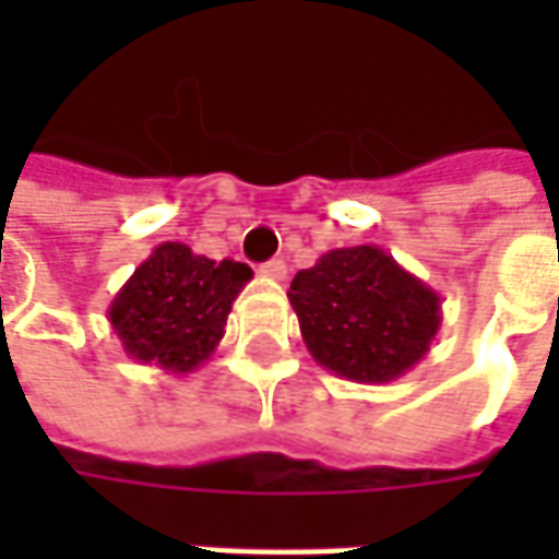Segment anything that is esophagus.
Returning <instances> with one entry per match:
<instances>
[{
    "label": "esophagus",
    "instance_id": "obj_1",
    "mask_svg": "<svg viewBox=\"0 0 559 559\" xmlns=\"http://www.w3.org/2000/svg\"><path fill=\"white\" fill-rule=\"evenodd\" d=\"M261 276H267V280H286V261L273 258L267 264H261Z\"/></svg>",
    "mask_w": 559,
    "mask_h": 559
}]
</instances>
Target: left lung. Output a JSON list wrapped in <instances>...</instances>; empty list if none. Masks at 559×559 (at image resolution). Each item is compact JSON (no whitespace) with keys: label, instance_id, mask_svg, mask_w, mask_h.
<instances>
[{"label":"left lung","instance_id":"8db88e82","mask_svg":"<svg viewBox=\"0 0 559 559\" xmlns=\"http://www.w3.org/2000/svg\"><path fill=\"white\" fill-rule=\"evenodd\" d=\"M289 305L330 373L382 385L414 370L441 326V295L376 246L326 251L292 280Z\"/></svg>","mask_w":559,"mask_h":559}]
</instances>
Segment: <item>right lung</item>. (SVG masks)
I'll use <instances>...</instances> for the list:
<instances>
[{"label":"right lung","mask_w":559,"mask_h":559,"mask_svg":"<svg viewBox=\"0 0 559 559\" xmlns=\"http://www.w3.org/2000/svg\"><path fill=\"white\" fill-rule=\"evenodd\" d=\"M251 280L239 261H211L183 242H162L108 305L127 357L186 376L224 338L233 301Z\"/></svg>","instance_id":"add662e5"}]
</instances>
